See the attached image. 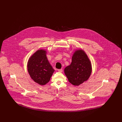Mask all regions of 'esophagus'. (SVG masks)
<instances>
[{
    "label": "esophagus",
    "instance_id": "esophagus-1",
    "mask_svg": "<svg viewBox=\"0 0 122 122\" xmlns=\"http://www.w3.org/2000/svg\"><path fill=\"white\" fill-rule=\"evenodd\" d=\"M58 71L60 72H62L63 71V70L62 69H59V70H58Z\"/></svg>",
    "mask_w": 122,
    "mask_h": 122
}]
</instances>
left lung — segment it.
Instances as JSON below:
<instances>
[{"label": "left lung", "instance_id": "8db88e82", "mask_svg": "<svg viewBox=\"0 0 122 122\" xmlns=\"http://www.w3.org/2000/svg\"><path fill=\"white\" fill-rule=\"evenodd\" d=\"M92 72L91 62L86 53L81 49L75 51L71 64L64 69V73L69 81L74 86H79L86 81Z\"/></svg>", "mask_w": 122, "mask_h": 122}]
</instances>
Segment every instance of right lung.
I'll return each instance as SVG.
<instances>
[{
	"mask_svg": "<svg viewBox=\"0 0 122 122\" xmlns=\"http://www.w3.org/2000/svg\"><path fill=\"white\" fill-rule=\"evenodd\" d=\"M46 50H37L29 59L27 69L31 79L36 83L44 86L48 83L54 71L46 56Z\"/></svg>",
	"mask_w": 122,
	"mask_h": 122,
	"instance_id": "right-lung-1",
	"label": "right lung"
}]
</instances>
